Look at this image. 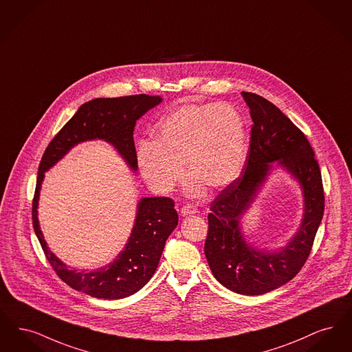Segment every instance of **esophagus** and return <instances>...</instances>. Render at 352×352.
Listing matches in <instances>:
<instances>
[{
    "label": "esophagus",
    "mask_w": 352,
    "mask_h": 352,
    "mask_svg": "<svg viewBox=\"0 0 352 352\" xmlns=\"http://www.w3.org/2000/svg\"><path fill=\"white\" fill-rule=\"evenodd\" d=\"M196 213H199V210L193 205H184L183 208L180 209V214L183 215V217L196 214Z\"/></svg>",
    "instance_id": "34e87169"
}]
</instances>
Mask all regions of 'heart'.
<instances>
[{"label":"heart","mask_w":352,"mask_h":352,"mask_svg":"<svg viewBox=\"0 0 352 352\" xmlns=\"http://www.w3.org/2000/svg\"><path fill=\"white\" fill-rule=\"evenodd\" d=\"M247 156V126L235 107L186 104L155 127L153 146L144 143L138 150V164L153 189L168 193L182 180L185 163L192 175L186 192L199 196L204 185L219 190L234 183Z\"/></svg>","instance_id":"1"}]
</instances>
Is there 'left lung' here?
<instances>
[{
  "label": "left lung",
  "instance_id": "left-lung-1",
  "mask_svg": "<svg viewBox=\"0 0 352 352\" xmlns=\"http://www.w3.org/2000/svg\"><path fill=\"white\" fill-rule=\"evenodd\" d=\"M242 96L254 122L248 156L242 176L212 204L205 256L225 288L259 296L291 281L305 264L323 217L324 196L320 166L302 131L261 96L250 92ZM275 164L291 173L300 185L305 214L300 228L285 245L268 250L245 239L240 219Z\"/></svg>",
  "mask_w": 352,
  "mask_h": 352
}]
</instances>
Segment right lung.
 <instances>
[{
	"label": "right lung",
	"instance_id": "obj_1",
	"mask_svg": "<svg viewBox=\"0 0 352 352\" xmlns=\"http://www.w3.org/2000/svg\"><path fill=\"white\" fill-rule=\"evenodd\" d=\"M163 101L159 96L96 98L78 107L76 114L50 142L42 156L32 199V226L56 275L71 288L96 298L120 300L140 291L153 277L166 241L179 223L175 202L168 197H143L138 202L135 222L127 243L117 258L97 270L77 271L63 263L47 245L39 225L38 205L45 172L77 144L104 140L111 144L133 172L138 170L134 127L138 120Z\"/></svg>",
	"mask_w": 352,
	"mask_h": 352
}]
</instances>
